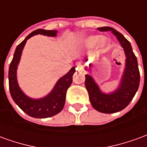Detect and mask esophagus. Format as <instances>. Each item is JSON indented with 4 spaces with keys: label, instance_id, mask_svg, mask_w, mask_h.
Instances as JSON below:
<instances>
[{
    "label": "esophagus",
    "instance_id": "34e87169",
    "mask_svg": "<svg viewBox=\"0 0 147 147\" xmlns=\"http://www.w3.org/2000/svg\"><path fill=\"white\" fill-rule=\"evenodd\" d=\"M76 70L78 71L83 70V65H82V64H81L80 62H77L76 64Z\"/></svg>",
    "mask_w": 147,
    "mask_h": 147
}]
</instances>
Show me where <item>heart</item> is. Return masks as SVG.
Returning a JSON list of instances; mask_svg holds the SVG:
<instances>
[{
    "label": "heart",
    "mask_w": 147,
    "mask_h": 147,
    "mask_svg": "<svg viewBox=\"0 0 147 147\" xmlns=\"http://www.w3.org/2000/svg\"><path fill=\"white\" fill-rule=\"evenodd\" d=\"M98 42V46L100 48H104L107 44L105 39H100V37L97 36V35H92V36L88 37L87 38L85 39L83 44H84V46L86 48H90V47H93Z\"/></svg>",
    "instance_id": "1"
}]
</instances>
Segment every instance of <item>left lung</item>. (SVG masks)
<instances>
[{"mask_svg":"<svg viewBox=\"0 0 147 147\" xmlns=\"http://www.w3.org/2000/svg\"><path fill=\"white\" fill-rule=\"evenodd\" d=\"M98 30L100 31H112L120 42L126 54V68L121 84L116 92L110 94H103L91 76L89 75L85 76V86L89 94L90 101L93 107L103 113H113L123 110L129 105L139 89L140 73L137 58L133 53L131 45L123 34L110 27H98Z\"/></svg>","mask_w":147,"mask_h":147,"instance_id":"1","label":"left lung"}]
</instances>
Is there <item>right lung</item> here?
Listing matches in <instances>:
<instances>
[{
  "label": "right lung",
  "instance_id": "add662e5",
  "mask_svg": "<svg viewBox=\"0 0 147 147\" xmlns=\"http://www.w3.org/2000/svg\"><path fill=\"white\" fill-rule=\"evenodd\" d=\"M57 30H46L38 29L30 33L16 49L9 70H8V84L9 91L13 101L28 116L34 118H47L59 113L64 106L66 92L72 83V76L76 71V67H71L64 76L61 78L54 86L52 92L42 99H31L22 92L16 80V69L20 56L26 42L35 34H43L46 36H56Z\"/></svg>",
  "mask_w": 147,
  "mask_h": 147
}]
</instances>
